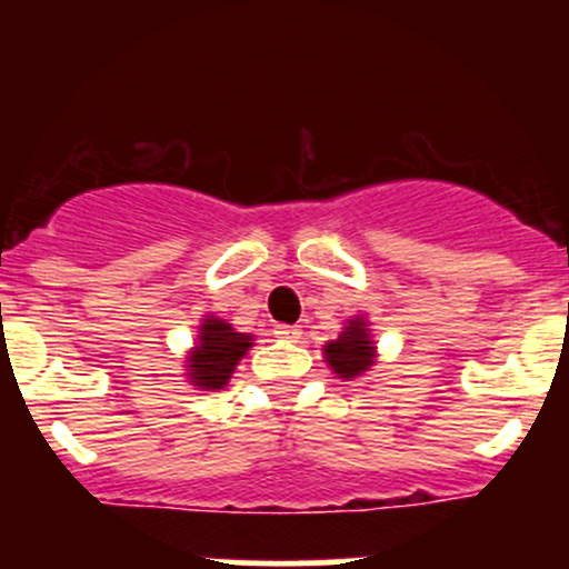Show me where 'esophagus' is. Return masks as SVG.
<instances>
[{"mask_svg": "<svg viewBox=\"0 0 569 569\" xmlns=\"http://www.w3.org/2000/svg\"><path fill=\"white\" fill-rule=\"evenodd\" d=\"M274 336L283 338V341H297L302 336L300 327H291V325H278L274 327Z\"/></svg>", "mask_w": 569, "mask_h": 569, "instance_id": "obj_1", "label": "esophagus"}]
</instances>
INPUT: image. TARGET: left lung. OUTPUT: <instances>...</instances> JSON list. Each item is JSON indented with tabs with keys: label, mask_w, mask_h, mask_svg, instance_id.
I'll use <instances>...</instances> for the list:
<instances>
[{
	"label": "left lung",
	"mask_w": 569,
	"mask_h": 569,
	"mask_svg": "<svg viewBox=\"0 0 569 569\" xmlns=\"http://www.w3.org/2000/svg\"><path fill=\"white\" fill-rule=\"evenodd\" d=\"M325 358L330 369L336 371L341 380H355V377L366 375L377 360V347L371 341L369 325L363 317H352L341 336L336 341L325 343Z\"/></svg>",
	"instance_id": "obj_1"
}]
</instances>
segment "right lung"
Masks as SVG:
<instances>
[{
  "instance_id": "right-lung-1",
  "label": "right lung",
  "mask_w": 569,
  "mask_h": 569,
  "mask_svg": "<svg viewBox=\"0 0 569 569\" xmlns=\"http://www.w3.org/2000/svg\"><path fill=\"white\" fill-rule=\"evenodd\" d=\"M252 347L250 332H237L226 319L206 317L198 343L187 358V377L200 391H220L228 386L239 360Z\"/></svg>"
}]
</instances>
